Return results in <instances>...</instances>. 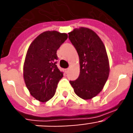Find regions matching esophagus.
<instances>
[{
  "instance_id": "1",
  "label": "esophagus",
  "mask_w": 133,
  "mask_h": 133,
  "mask_svg": "<svg viewBox=\"0 0 133 133\" xmlns=\"http://www.w3.org/2000/svg\"><path fill=\"white\" fill-rule=\"evenodd\" d=\"M69 68H68V69H64V71H65V72H67L68 71H69Z\"/></svg>"
}]
</instances>
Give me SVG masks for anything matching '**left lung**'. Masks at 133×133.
<instances>
[{
  "label": "left lung",
  "instance_id": "obj_1",
  "mask_svg": "<svg viewBox=\"0 0 133 133\" xmlns=\"http://www.w3.org/2000/svg\"><path fill=\"white\" fill-rule=\"evenodd\" d=\"M79 56L80 75L70 81L75 94L84 100L96 97L104 87L110 72L109 58L103 41L91 29L81 27L69 33Z\"/></svg>",
  "mask_w": 133,
  "mask_h": 133
}]
</instances>
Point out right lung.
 <instances>
[{
    "label": "right lung",
    "mask_w": 133,
    "mask_h": 133,
    "mask_svg": "<svg viewBox=\"0 0 133 133\" xmlns=\"http://www.w3.org/2000/svg\"><path fill=\"white\" fill-rule=\"evenodd\" d=\"M68 35L56 30L46 31L34 40L27 50L23 66V77L30 95L41 102L55 95L57 84L63 77L58 69L56 51Z\"/></svg>",
    "instance_id": "obj_1"
}]
</instances>
